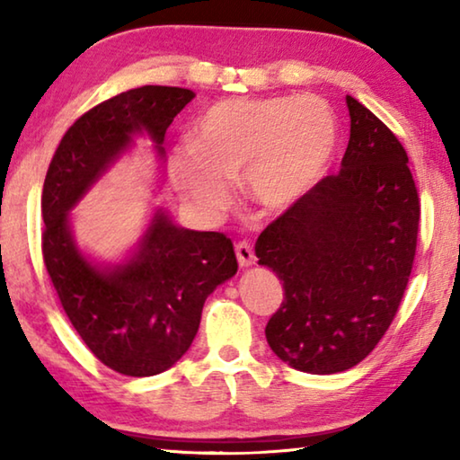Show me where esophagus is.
<instances>
[{"label": "esophagus", "instance_id": "34e87169", "mask_svg": "<svg viewBox=\"0 0 460 460\" xmlns=\"http://www.w3.org/2000/svg\"><path fill=\"white\" fill-rule=\"evenodd\" d=\"M235 255H237V261H239L241 268H249V266H253V263H255L253 249H252V245L245 243V241H243V243H237Z\"/></svg>", "mask_w": 460, "mask_h": 460}]
</instances>
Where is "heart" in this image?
<instances>
[{
    "mask_svg": "<svg viewBox=\"0 0 460 460\" xmlns=\"http://www.w3.org/2000/svg\"><path fill=\"white\" fill-rule=\"evenodd\" d=\"M337 119L318 97L229 99L202 115L194 144L172 162L184 197L202 211L229 200V181L266 213H284L314 189L337 150Z\"/></svg>",
    "mask_w": 460,
    "mask_h": 460,
    "instance_id": "1",
    "label": "heart"
}]
</instances>
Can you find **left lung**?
I'll use <instances>...</instances> for the list:
<instances>
[{
    "label": "left lung",
    "mask_w": 460,
    "mask_h": 460,
    "mask_svg": "<svg viewBox=\"0 0 460 460\" xmlns=\"http://www.w3.org/2000/svg\"><path fill=\"white\" fill-rule=\"evenodd\" d=\"M351 134L337 174L268 225L255 243L284 302L266 339L290 367L329 376L363 361L392 324L416 255L420 202L408 154L345 97Z\"/></svg>",
    "instance_id": "1"
}]
</instances>
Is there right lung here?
<instances>
[{"label": "right lung", "instance_id": "1", "mask_svg": "<svg viewBox=\"0 0 460 460\" xmlns=\"http://www.w3.org/2000/svg\"><path fill=\"white\" fill-rule=\"evenodd\" d=\"M192 99L146 84L103 101L68 128L46 172V270L84 345L123 376H158L189 351L208 294L237 274L235 252L223 233L184 229L154 207L136 243L107 261L79 245L73 211L139 137L164 172L166 129Z\"/></svg>", "mask_w": 460, "mask_h": 460}]
</instances>
